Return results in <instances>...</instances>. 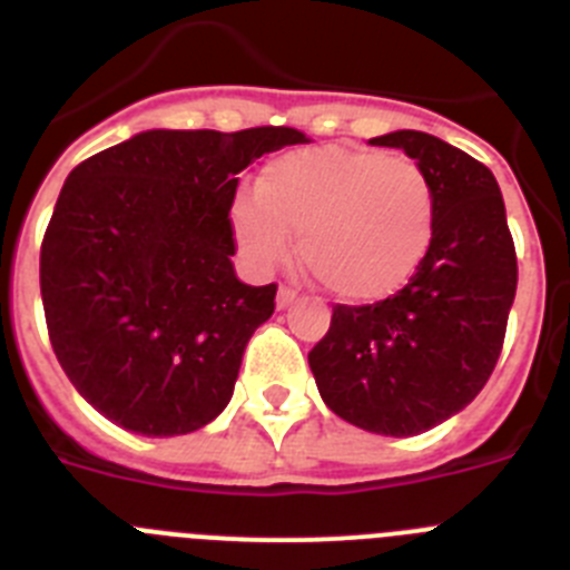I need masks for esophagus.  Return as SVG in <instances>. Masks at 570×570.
I'll use <instances>...</instances> for the list:
<instances>
[{"mask_svg": "<svg viewBox=\"0 0 570 570\" xmlns=\"http://www.w3.org/2000/svg\"><path fill=\"white\" fill-rule=\"evenodd\" d=\"M296 302V291H291V288H279V294H276V307H288V305H294Z\"/></svg>", "mask_w": 570, "mask_h": 570, "instance_id": "1", "label": "esophagus"}]
</instances>
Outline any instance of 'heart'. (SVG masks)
Instances as JSON below:
<instances>
[{"instance_id": "b5f03b06", "label": "heart", "mask_w": 570, "mask_h": 570, "mask_svg": "<svg viewBox=\"0 0 570 570\" xmlns=\"http://www.w3.org/2000/svg\"><path fill=\"white\" fill-rule=\"evenodd\" d=\"M232 223L259 268L291 254L331 294L379 302L399 294L424 265L438 226L435 186L415 160L381 149L316 146L271 160L257 191L234 200Z\"/></svg>"}]
</instances>
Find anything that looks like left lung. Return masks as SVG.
<instances>
[{"label": "left lung", "instance_id": "8db88e82", "mask_svg": "<svg viewBox=\"0 0 570 570\" xmlns=\"http://www.w3.org/2000/svg\"><path fill=\"white\" fill-rule=\"evenodd\" d=\"M404 149L430 175L438 226L424 265L375 305H336L307 353L322 401L375 435L406 438L461 412L500 358L517 291V254L487 166L435 135L370 140Z\"/></svg>", "mask_w": 570, "mask_h": 570}]
</instances>
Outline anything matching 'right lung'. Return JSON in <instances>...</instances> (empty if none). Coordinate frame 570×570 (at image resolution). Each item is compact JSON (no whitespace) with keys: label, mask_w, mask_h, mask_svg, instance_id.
I'll use <instances>...</instances> for the list:
<instances>
[{"label":"right lung","mask_w":570,"mask_h":570,"mask_svg":"<svg viewBox=\"0 0 570 570\" xmlns=\"http://www.w3.org/2000/svg\"><path fill=\"white\" fill-rule=\"evenodd\" d=\"M305 144L291 127L149 129L78 164L41 243L50 344L112 424L186 435L220 415L276 285L234 274L239 171Z\"/></svg>","instance_id":"1"}]
</instances>
